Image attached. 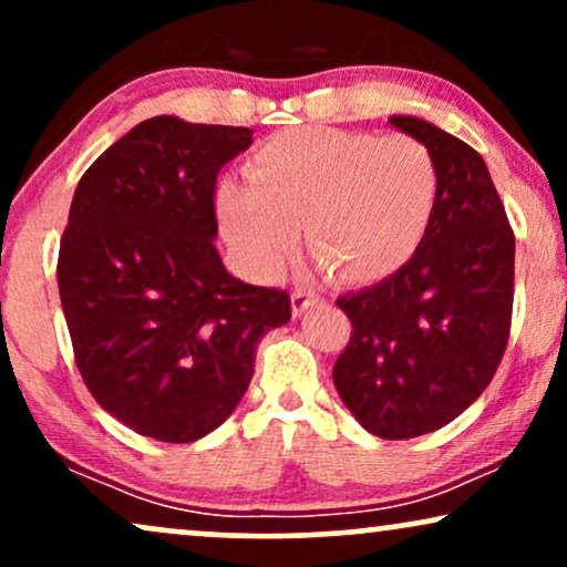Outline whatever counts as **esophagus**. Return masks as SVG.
<instances>
[{"label": "esophagus", "mask_w": 567, "mask_h": 567, "mask_svg": "<svg viewBox=\"0 0 567 567\" xmlns=\"http://www.w3.org/2000/svg\"><path fill=\"white\" fill-rule=\"evenodd\" d=\"M319 300H321V298L317 296V292H311V290H296V292H292V313H296V317H300V313H303L306 308L317 306Z\"/></svg>", "instance_id": "obj_1"}]
</instances>
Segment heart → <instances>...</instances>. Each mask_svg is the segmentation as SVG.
<instances>
[{"label":"heart","mask_w":567,"mask_h":567,"mask_svg":"<svg viewBox=\"0 0 567 567\" xmlns=\"http://www.w3.org/2000/svg\"><path fill=\"white\" fill-rule=\"evenodd\" d=\"M440 204L434 154L411 135L296 127L248 162V183L221 181L225 235L254 271H275L296 248L342 282L390 277L419 250Z\"/></svg>","instance_id":"b5f03b06"}]
</instances>
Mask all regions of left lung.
Returning a JSON list of instances; mask_svg holds the SVG:
<instances>
[{
	"label": "left lung",
	"instance_id": "8db88e82",
	"mask_svg": "<svg viewBox=\"0 0 567 567\" xmlns=\"http://www.w3.org/2000/svg\"><path fill=\"white\" fill-rule=\"evenodd\" d=\"M440 167V204L395 275L337 298L353 332L332 379L367 432L411 440L486 390L511 337L515 235L478 152L419 117H390Z\"/></svg>",
	"mask_w": 567,
	"mask_h": 567
}]
</instances>
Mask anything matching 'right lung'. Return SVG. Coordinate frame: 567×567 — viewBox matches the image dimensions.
I'll use <instances>...</instances> for the list:
<instances>
[{"label":"right lung","mask_w":567,"mask_h":567,"mask_svg":"<svg viewBox=\"0 0 567 567\" xmlns=\"http://www.w3.org/2000/svg\"><path fill=\"white\" fill-rule=\"evenodd\" d=\"M254 131L159 114L83 172L56 282L78 371L96 403L159 442H196L235 411L256 346L290 296L221 264L214 193Z\"/></svg>","instance_id":"add662e5"}]
</instances>
